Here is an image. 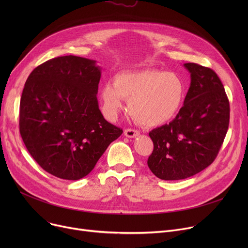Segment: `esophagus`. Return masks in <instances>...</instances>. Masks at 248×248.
I'll list each match as a JSON object with an SVG mask.
<instances>
[{
	"label": "esophagus",
	"instance_id": "esophagus-1",
	"mask_svg": "<svg viewBox=\"0 0 248 248\" xmlns=\"http://www.w3.org/2000/svg\"><path fill=\"white\" fill-rule=\"evenodd\" d=\"M124 136L126 138H136V137H138L140 135V133L138 131H136V129H133V128H126V129H124Z\"/></svg>",
	"mask_w": 248,
	"mask_h": 248
}]
</instances>
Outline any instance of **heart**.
<instances>
[{"instance_id":"obj_1","label":"heart","mask_w":248,"mask_h":248,"mask_svg":"<svg viewBox=\"0 0 248 248\" xmlns=\"http://www.w3.org/2000/svg\"><path fill=\"white\" fill-rule=\"evenodd\" d=\"M185 96L184 80L176 73L158 69L119 72L112 82H106L100 90L108 119L114 120L124 107V99H128V111L134 120L150 127L175 119Z\"/></svg>"}]
</instances>
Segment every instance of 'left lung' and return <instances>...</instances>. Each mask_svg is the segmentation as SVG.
<instances>
[{"label": "left lung", "mask_w": 248, "mask_h": 248, "mask_svg": "<svg viewBox=\"0 0 248 248\" xmlns=\"http://www.w3.org/2000/svg\"><path fill=\"white\" fill-rule=\"evenodd\" d=\"M184 67L191 76L184 106L170 124L149 134L154 150L148 166L166 181L189 178L211 165L229 125V101L217 74L195 63Z\"/></svg>", "instance_id": "1"}]
</instances>
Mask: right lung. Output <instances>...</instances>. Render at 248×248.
Segmentation results:
<instances>
[{"label": "right lung", "mask_w": 248, "mask_h": 248, "mask_svg": "<svg viewBox=\"0 0 248 248\" xmlns=\"http://www.w3.org/2000/svg\"><path fill=\"white\" fill-rule=\"evenodd\" d=\"M100 76L95 60L68 55L39 65L27 78L20 101V134L49 174L64 180L85 177L123 134L99 109Z\"/></svg>", "instance_id": "obj_1"}]
</instances>
